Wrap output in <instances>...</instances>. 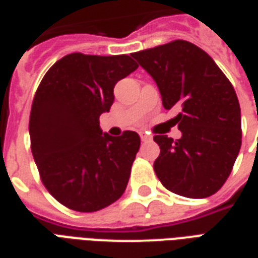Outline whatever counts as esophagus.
<instances>
[{"label": "esophagus", "mask_w": 258, "mask_h": 258, "mask_svg": "<svg viewBox=\"0 0 258 258\" xmlns=\"http://www.w3.org/2000/svg\"><path fill=\"white\" fill-rule=\"evenodd\" d=\"M140 139H142V142L144 143H148L152 140V137L150 136V135H147V133H144V132H140Z\"/></svg>", "instance_id": "obj_1"}]
</instances>
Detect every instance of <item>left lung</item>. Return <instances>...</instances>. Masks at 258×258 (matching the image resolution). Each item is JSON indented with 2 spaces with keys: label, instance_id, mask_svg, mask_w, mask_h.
Here are the masks:
<instances>
[{
  "label": "left lung",
  "instance_id": "1",
  "mask_svg": "<svg viewBox=\"0 0 258 258\" xmlns=\"http://www.w3.org/2000/svg\"><path fill=\"white\" fill-rule=\"evenodd\" d=\"M132 56L157 82L181 139L155 135L161 148L154 162L159 181L187 198L219 191L234 168L242 144L240 107L232 84L205 50L174 39Z\"/></svg>",
  "mask_w": 258,
  "mask_h": 258
}]
</instances>
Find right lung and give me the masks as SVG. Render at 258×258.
<instances>
[{
	"instance_id": "right-lung-1",
	"label": "right lung",
	"mask_w": 258,
	"mask_h": 258,
	"mask_svg": "<svg viewBox=\"0 0 258 258\" xmlns=\"http://www.w3.org/2000/svg\"><path fill=\"white\" fill-rule=\"evenodd\" d=\"M139 67L127 54L70 53L44 75L34 95L29 132L39 177L57 202L97 212L121 198L140 136L101 135L99 118L114 103V86Z\"/></svg>"
}]
</instances>
